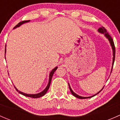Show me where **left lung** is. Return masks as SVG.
I'll return each instance as SVG.
<instances>
[{"mask_svg": "<svg viewBox=\"0 0 120 120\" xmlns=\"http://www.w3.org/2000/svg\"><path fill=\"white\" fill-rule=\"evenodd\" d=\"M98 31H99V32H100V33H102V34H104L105 35V37L107 38V39H109V41H110V44H111V46H112V51H113V59H112V60H113V61H112V65L114 64V60H115V54H116V48H115V46H114V42L113 41H112V37H111L110 35L109 34L108 32H107V30L105 29V27H103V26H101V27L99 28V29H98ZM68 85H69V88H70V91H71V94L73 95V96H74L75 97L77 98H79V99H87V98H92L93 97V96H95V95H96L97 94H99V92H100V91H101V90H102L103 89V88H102V89H101V90H100V91L98 93V94H95V95H94V96H90V97H82V96H79V95H77V94H75V93L73 91H72V90L71 89V88H70V85H69L68 83Z\"/></svg>", "mask_w": 120, "mask_h": 120, "instance_id": "1", "label": "left lung"}]
</instances>
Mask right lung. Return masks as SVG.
<instances>
[{
	"mask_svg": "<svg viewBox=\"0 0 120 120\" xmlns=\"http://www.w3.org/2000/svg\"><path fill=\"white\" fill-rule=\"evenodd\" d=\"M30 21V20H25V21H21V22H20L19 23V24H17V25H15V26L14 27V28H15L18 27V26H20V25H21V24H24V23L25 22H28ZM5 53H6V49H5ZM57 67H55L54 69H53L52 71L50 72V75H49V83H48V86H46V88H45V89H44V90H43L42 92H41L39 93V94H24V93L23 92H21L19 91V90H18V89H17V88H15V89H16V90L17 92H19V93H20V94H21V95H24V96H27V97H30V98H40V97H42V96H43V95H45L46 93L47 92V91L48 90V89H49V87H50V83H51V81H52V77L53 75V74H54V72H55L56 70H57Z\"/></svg>",
	"mask_w": 120,
	"mask_h": 120,
	"instance_id": "add662e5",
	"label": "right lung"
}]
</instances>
